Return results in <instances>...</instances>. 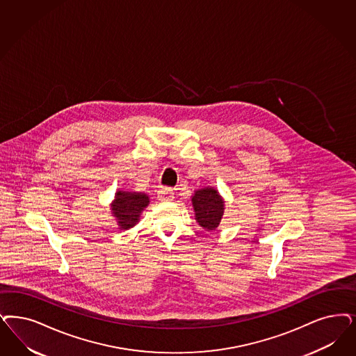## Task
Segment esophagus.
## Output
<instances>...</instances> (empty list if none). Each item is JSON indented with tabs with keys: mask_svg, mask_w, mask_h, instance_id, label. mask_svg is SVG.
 I'll return each mask as SVG.
<instances>
[{
	"mask_svg": "<svg viewBox=\"0 0 356 356\" xmlns=\"http://www.w3.org/2000/svg\"><path fill=\"white\" fill-rule=\"evenodd\" d=\"M173 196H175V193L168 188H161L158 192V200L159 201H171Z\"/></svg>",
	"mask_w": 356,
	"mask_h": 356,
	"instance_id": "obj_1",
	"label": "esophagus"
}]
</instances>
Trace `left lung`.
Here are the masks:
<instances>
[{
	"label": "left lung",
	"mask_w": 356,
	"mask_h": 356,
	"mask_svg": "<svg viewBox=\"0 0 356 356\" xmlns=\"http://www.w3.org/2000/svg\"><path fill=\"white\" fill-rule=\"evenodd\" d=\"M192 204L198 225L205 230H216L225 210V201L218 191L213 186L197 189L192 196Z\"/></svg>",
	"instance_id": "1"
}]
</instances>
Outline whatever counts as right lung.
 <instances>
[{
	"mask_svg": "<svg viewBox=\"0 0 356 356\" xmlns=\"http://www.w3.org/2000/svg\"><path fill=\"white\" fill-rule=\"evenodd\" d=\"M148 204L149 198L146 193L118 191L111 202V214L117 218L121 230H129L139 222L140 214Z\"/></svg>",
	"mask_w": 356,
	"mask_h": 356,
	"instance_id": "1",
	"label": "right lung"
}]
</instances>
